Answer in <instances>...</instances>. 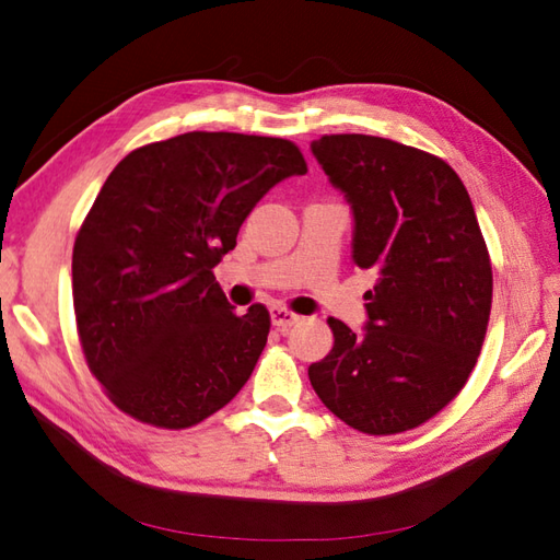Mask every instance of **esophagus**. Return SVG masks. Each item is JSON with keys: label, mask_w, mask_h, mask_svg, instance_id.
I'll list each match as a JSON object with an SVG mask.
<instances>
[{"label": "esophagus", "mask_w": 560, "mask_h": 560, "mask_svg": "<svg viewBox=\"0 0 560 560\" xmlns=\"http://www.w3.org/2000/svg\"><path fill=\"white\" fill-rule=\"evenodd\" d=\"M271 323L279 331H289L293 325L301 323V315L291 313L289 307H283V305H273L271 307Z\"/></svg>", "instance_id": "obj_1"}]
</instances>
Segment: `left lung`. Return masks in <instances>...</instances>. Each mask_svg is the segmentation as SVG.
I'll use <instances>...</instances> for the list:
<instances>
[{
    "mask_svg": "<svg viewBox=\"0 0 560 560\" xmlns=\"http://www.w3.org/2000/svg\"><path fill=\"white\" fill-rule=\"evenodd\" d=\"M315 159L353 209V265L375 273L355 337L329 317L335 347L307 368L325 407L368 435L433 419L477 365L493 271L467 187L433 153L371 135H325Z\"/></svg>",
    "mask_w": 560,
    "mask_h": 560,
    "instance_id": "1",
    "label": "left lung"
}]
</instances>
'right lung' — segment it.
Listing matches in <instances>:
<instances>
[{
	"mask_svg": "<svg viewBox=\"0 0 560 560\" xmlns=\"http://www.w3.org/2000/svg\"><path fill=\"white\" fill-rule=\"evenodd\" d=\"M307 173L289 139L187 132L115 165L71 255L77 331L105 397L132 419L183 431L229 404L271 327L235 315L213 267L283 177Z\"/></svg>",
	"mask_w": 560,
	"mask_h": 560,
	"instance_id": "right-lung-1",
	"label": "right lung"
}]
</instances>
